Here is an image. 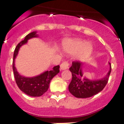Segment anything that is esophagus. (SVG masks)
Masks as SVG:
<instances>
[{
    "label": "esophagus",
    "mask_w": 124,
    "mask_h": 124,
    "mask_svg": "<svg viewBox=\"0 0 124 124\" xmlns=\"http://www.w3.org/2000/svg\"><path fill=\"white\" fill-rule=\"evenodd\" d=\"M69 66H70L69 62H67V61H64V62H63L62 64H60V70H66V69H68L69 68Z\"/></svg>",
    "instance_id": "1"
}]
</instances>
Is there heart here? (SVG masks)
<instances>
[{
    "instance_id": "obj_1",
    "label": "heart",
    "mask_w": 124,
    "mask_h": 124,
    "mask_svg": "<svg viewBox=\"0 0 124 124\" xmlns=\"http://www.w3.org/2000/svg\"><path fill=\"white\" fill-rule=\"evenodd\" d=\"M64 49L67 53H76L78 52V56L84 59L90 56L93 52V47L89 44H85L78 39L69 40L64 44Z\"/></svg>"
}]
</instances>
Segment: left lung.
<instances>
[{
  "label": "left lung",
  "mask_w": 124,
  "mask_h": 124,
  "mask_svg": "<svg viewBox=\"0 0 124 124\" xmlns=\"http://www.w3.org/2000/svg\"><path fill=\"white\" fill-rule=\"evenodd\" d=\"M106 77L97 80H90L83 77L81 67L82 64L78 61L72 62L71 67L70 68L72 73V80L69 85V91L74 96L77 98H85L95 95L101 91L107 84L110 73L111 71V66Z\"/></svg>",
  "instance_id": "obj_1"
}]
</instances>
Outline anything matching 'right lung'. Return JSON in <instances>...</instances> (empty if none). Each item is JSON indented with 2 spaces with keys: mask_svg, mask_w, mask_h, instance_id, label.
Returning <instances> with one entry per match:
<instances>
[{
  "mask_svg": "<svg viewBox=\"0 0 124 124\" xmlns=\"http://www.w3.org/2000/svg\"><path fill=\"white\" fill-rule=\"evenodd\" d=\"M36 32H32L26 36L24 40H22L15 47L13 54V70L15 79L16 84L22 92L31 96H40L46 92L49 86V83L53 78L60 71V66H54L53 70L46 71L35 77H24L19 75L15 67V59L18 54L19 49L22 45L27 43L28 40L33 37H37Z\"/></svg>",
  "mask_w": 124,
  "mask_h": 124,
  "instance_id": "obj_1",
  "label": "right lung"
}]
</instances>
